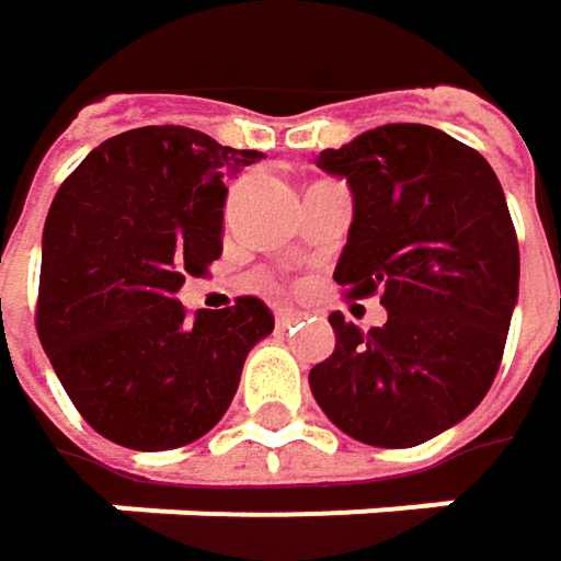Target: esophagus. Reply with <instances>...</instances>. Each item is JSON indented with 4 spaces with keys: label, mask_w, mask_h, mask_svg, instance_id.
I'll list each match as a JSON object with an SVG mask.
<instances>
[{
    "label": "esophagus",
    "mask_w": 561,
    "mask_h": 561,
    "mask_svg": "<svg viewBox=\"0 0 561 561\" xmlns=\"http://www.w3.org/2000/svg\"><path fill=\"white\" fill-rule=\"evenodd\" d=\"M277 329H290V325H297L300 322V313H294V310H277Z\"/></svg>",
    "instance_id": "34e87169"
}]
</instances>
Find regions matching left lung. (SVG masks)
<instances>
[{"mask_svg":"<svg viewBox=\"0 0 561 561\" xmlns=\"http://www.w3.org/2000/svg\"><path fill=\"white\" fill-rule=\"evenodd\" d=\"M348 180L355 219L335 280L381 294L385 325L329 316L316 403L352 439L407 449L465 420L494 385L520 284L514 219L491 164L430 125H381L316 158Z\"/></svg>","mask_w":561,"mask_h":561,"instance_id":"obj_1","label":"left lung"}]
</instances>
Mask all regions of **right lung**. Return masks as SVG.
Instances as JSON below:
<instances>
[{
  "label": "right lung",
  "instance_id": "add662e5",
  "mask_svg": "<svg viewBox=\"0 0 561 561\" xmlns=\"http://www.w3.org/2000/svg\"><path fill=\"white\" fill-rule=\"evenodd\" d=\"M239 151L183 125L122 131L87 154L50 203L41 248L37 339L80 416L105 439L161 453L209 433L274 313L176 300L222 254L226 174Z\"/></svg>",
  "mask_w": 561,
  "mask_h": 561
}]
</instances>
